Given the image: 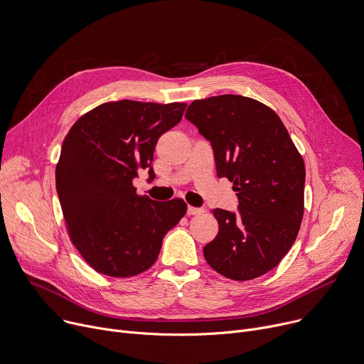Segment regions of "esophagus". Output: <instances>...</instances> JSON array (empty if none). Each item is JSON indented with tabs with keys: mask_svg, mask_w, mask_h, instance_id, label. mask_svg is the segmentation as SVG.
Instances as JSON below:
<instances>
[{
	"mask_svg": "<svg viewBox=\"0 0 364 364\" xmlns=\"http://www.w3.org/2000/svg\"><path fill=\"white\" fill-rule=\"evenodd\" d=\"M203 212H205L203 208H194V206H188V208H187V215H188V216L200 215V213H203Z\"/></svg>",
	"mask_w": 364,
	"mask_h": 364,
	"instance_id": "esophagus-1",
	"label": "esophagus"
}]
</instances>
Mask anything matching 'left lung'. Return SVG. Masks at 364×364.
Returning <instances> with one entry per match:
<instances>
[{"instance_id":"1","label":"left lung","mask_w":364,"mask_h":364,"mask_svg":"<svg viewBox=\"0 0 364 364\" xmlns=\"http://www.w3.org/2000/svg\"><path fill=\"white\" fill-rule=\"evenodd\" d=\"M186 119L210 141L218 177L234 183L240 212L212 209L219 232L203 248L209 266L245 282L273 270L299 234L305 164L273 109L223 94L194 100Z\"/></svg>"}]
</instances>
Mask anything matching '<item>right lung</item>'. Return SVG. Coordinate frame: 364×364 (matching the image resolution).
Wrapping results in <instances>:
<instances>
[{
	"label": "right lung",
	"instance_id": "right-lung-1",
	"mask_svg": "<svg viewBox=\"0 0 364 364\" xmlns=\"http://www.w3.org/2000/svg\"><path fill=\"white\" fill-rule=\"evenodd\" d=\"M186 103H103L70 129L56 164V191L71 242L95 272L144 273L162 238L187 212L183 199L155 202L136 193L159 136L183 117ZM152 178V168H149Z\"/></svg>",
	"mask_w": 364,
	"mask_h": 364
}]
</instances>
